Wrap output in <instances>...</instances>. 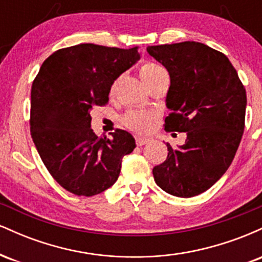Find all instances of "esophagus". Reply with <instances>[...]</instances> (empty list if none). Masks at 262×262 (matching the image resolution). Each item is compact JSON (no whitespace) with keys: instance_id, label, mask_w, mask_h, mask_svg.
I'll return each mask as SVG.
<instances>
[{"instance_id":"1","label":"esophagus","mask_w":262,"mask_h":262,"mask_svg":"<svg viewBox=\"0 0 262 262\" xmlns=\"http://www.w3.org/2000/svg\"><path fill=\"white\" fill-rule=\"evenodd\" d=\"M149 141H150L149 138H145V137H137V138H135V143H137L138 146L145 145V144H148Z\"/></svg>"}]
</instances>
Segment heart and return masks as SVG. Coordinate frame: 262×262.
Segmentation results:
<instances>
[{"instance_id":"b5f03b06","label":"heart","mask_w":262,"mask_h":262,"mask_svg":"<svg viewBox=\"0 0 262 262\" xmlns=\"http://www.w3.org/2000/svg\"><path fill=\"white\" fill-rule=\"evenodd\" d=\"M165 69L162 66L155 64V62L146 61L140 66L139 74L146 85L151 83L155 79L162 74H165ZM152 114L144 112V111H129L123 117V123L125 127H128L130 130L137 132V133H145L149 130L151 125Z\"/></svg>"}]
</instances>
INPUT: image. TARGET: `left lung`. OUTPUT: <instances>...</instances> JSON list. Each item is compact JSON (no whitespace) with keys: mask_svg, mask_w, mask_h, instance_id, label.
<instances>
[{"mask_svg":"<svg viewBox=\"0 0 262 262\" xmlns=\"http://www.w3.org/2000/svg\"><path fill=\"white\" fill-rule=\"evenodd\" d=\"M166 68L170 87L165 129L186 133L185 144L152 169L156 185L176 197L212 187L230 166L244 133L246 91L224 54L197 41L148 47Z\"/></svg>","mask_w":262,"mask_h":262,"instance_id":"left-lung-1","label":"left lung"}]
</instances>
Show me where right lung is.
I'll list each match as a JSON object with an SVG mask.
<instances>
[{"instance_id":"right-lung-1","label":"right lung","mask_w":262,"mask_h":262,"mask_svg":"<svg viewBox=\"0 0 262 262\" xmlns=\"http://www.w3.org/2000/svg\"><path fill=\"white\" fill-rule=\"evenodd\" d=\"M140 59L138 48L79 44L53 53L31 92V134L45 167L66 191L95 196L118 180L122 159L135 148L127 130L112 138L91 129L93 106L108 103L113 82Z\"/></svg>"}]
</instances>
